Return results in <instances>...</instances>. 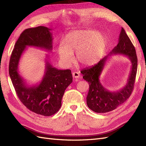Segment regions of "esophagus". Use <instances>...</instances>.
<instances>
[{"instance_id":"34e87169","label":"esophagus","mask_w":146,"mask_h":146,"mask_svg":"<svg viewBox=\"0 0 146 146\" xmlns=\"http://www.w3.org/2000/svg\"><path fill=\"white\" fill-rule=\"evenodd\" d=\"M72 77L75 78H78L80 77V74L78 72H74L72 73Z\"/></svg>"}]
</instances>
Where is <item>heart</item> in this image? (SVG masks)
I'll return each instance as SVG.
<instances>
[{"mask_svg":"<svg viewBox=\"0 0 146 146\" xmlns=\"http://www.w3.org/2000/svg\"><path fill=\"white\" fill-rule=\"evenodd\" d=\"M107 47L104 35L92 30H75L66 36L65 42L61 41L58 47L60 60L65 64L72 62L73 52L83 66H91L102 57Z\"/></svg>","mask_w":146,"mask_h":146,"instance_id":"b5f03b06","label":"heart"}]
</instances>
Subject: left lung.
<instances>
[{
	"label": "left lung",
	"mask_w": 146,
	"mask_h": 146,
	"mask_svg": "<svg viewBox=\"0 0 146 146\" xmlns=\"http://www.w3.org/2000/svg\"><path fill=\"white\" fill-rule=\"evenodd\" d=\"M120 54L127 56L131 61L132 67L126 85L116 92H109L101 85L100 76L108 56ZM138 58L134 46L127 36L124 29H121L118 44L110 54L100 60L98 63L81 70L84 80L89 83L90 89L86 98L88 107L96 113H107L116 109L129 98L135 81Z\"/></svg>",
	"instance_id": "8db88e82"
}]
</instances>
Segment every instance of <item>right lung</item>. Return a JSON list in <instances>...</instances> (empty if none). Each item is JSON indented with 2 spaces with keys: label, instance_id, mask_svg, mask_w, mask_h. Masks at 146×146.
Wrapping results in <instances>:
<instances>
[{
  "label": "right lung",
  "instance_id": "1",
  "mask_svg": "<svg viewBox=\"0 0 146 146\" xmlns=\"http://www.w3.org/2000/svg\"><path fill=\"white\" fill-rule=\"evenodd\" d=\"M50 30L44 26L25 30L15 44L9 63L10 76L21 102L30 111L45 116L53 115L60 108L64 91L72 82L71 70L53 67L47 55L41 81L36 85H29L19 74L18 66L28 46L52 51L53 37Z\"/></svg>",
  "mask_w": 146,
  "mask_h": 146
}]
</instances>
